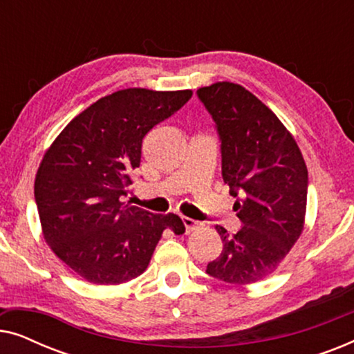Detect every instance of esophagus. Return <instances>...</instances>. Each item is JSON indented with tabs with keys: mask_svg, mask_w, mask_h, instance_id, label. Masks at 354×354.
Here are the masks:
<instances>
[{
	"mask_svg": "<svg viewBox=\"0 0 354 354\" xmlns=\"http://www.w3.org/2000/svg\"><path fill=\"white\" fill-rule=\"evenodd\" d=\"M182 222H183V225H185V234H190V232L196 230L198 227L201 225V222L193 221V219H190V217H182Z\"/></svg>",
	"mask_w": 354,
	"mask_h": 354,
	"instance_id": "34e87169",
	"label": "esophagus"
}]
</instances>
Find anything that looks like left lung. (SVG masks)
I'll return each mask as SVG.
<instances>
[{"mask_svg": "<svg viewBox=\"0 0 354 354\" xmlns=\"http://www.w3.org/2000/svg\"><path fill=\"white\" fill-rule=\"evenodd\" d=\"M216 122L222 178L236 196L241 229L222 240L206 272L222 282L248 285L275 272L299 239L308 200V169L293 135L277 115L239 84L217 82L196 91Z\"/></svg>", "mask_w": 354, "mask_h": 354, "instance_id": "8db88e82", "label": "left lung"}]
</instances>
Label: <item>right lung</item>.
<instances>
[{
	"mask_svg": "<svg viewBox=\"0 0 354 354\" xmlns=\"http://www.w3.org/2000/svg\"><path fill=\"white\" fill-rule=\"evenodd\" d=\"M192 90L125 88L71 120L35 177L43 236L57 258L96 285H119L147 270L162 232H185L172 212L151 214L122 198L140 166L145 135L177 113Z\"/></svg>",
	"mask_w": 354,
	"mask_h": 354,
	"instance_id": "obj_1",
	"label": "right lung"
}]
</instances>
